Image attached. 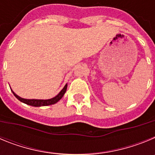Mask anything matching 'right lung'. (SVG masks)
<instances>
[{
    "instance_id": "right-lung-1",
    "label": "right lung",
    "mask_w": 155,
    "mask_h": 155,
    "mask_svg": "<svg viewBox=\"0 0 155 155\" xmlns=\"http://www.w3.org/2000/svg\"><path fill=\"white\" fill-rule=\"evenodd\" d=\"M67 87H68V84H66L65 86L64 87L62 90L61 91V92L57 94V96L53 97V98H50V99H25V98H22L21 97H19L18 95L14 92L13 91H12L14 94V95L18 98V99L20 101V102H23L25 104H27V105H31V106H35V107H39V106H46V105H53V104L57 103L58 101L62 98V97L64 96V94H65L66 91H67Z\"/></svg>"
}]
</instances>
